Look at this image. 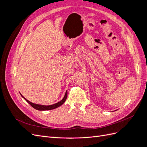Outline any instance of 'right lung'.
I'll return each mask as SVG.
<instances>
[{
    "label": "right lung",
    "instance_id": "1",
    "mask_svg": "<svg viewBox=\"0 0 147 147\" xmlns=\"http://www.w3.org/2000/svg\"><path fill=\"white\" fill-rule=\"evenodd\" d=\"M21 96L23 97V98L26 100V102H28V103L32 107L35 109H36L37 110H53V109H56L57 107H59V106L63 105L66 99H67V91L65 92V94L64 97H63V99H62L61 101H59V102H57V103H56L55 104H53V105H39V104H34L32 102H31L30 101H29L28 100L26 99L25 97H24L21 94Z\"/></svg>",
    "mask_w": 147,
    "mask_h": 147
}]
</instances>
